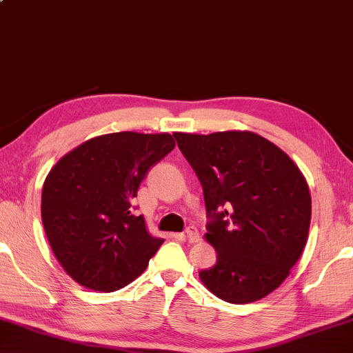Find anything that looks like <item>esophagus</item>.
I'll return each mask as SVG.
<instances>
[{
  "mask_svg": "<svg viewBox=\"0 0 353 353\" xmlns=\"http://www.w3.org/2000/svg\"><path fill=\"white\" fill-rule=\"evenodd\" d=\"M184 236L189 243H197L200 240V233L195 227H188L186 232H184Z\"/></svg>",
  "mask_w": 353,
  "mask_h": 353,
  "instance_id": "obj_1",
  "label": "esophagus"
}]
</instances>
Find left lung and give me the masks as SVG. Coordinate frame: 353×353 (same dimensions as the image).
<instances>
[{
  "mask_svg": "<svg viewBox=\"0 0 353 353\" xmlns=\"http://www.w3.org/2000/svg\"><path fill=\"white\" fill-rule=\"evenodd\" d=\"M203 188L216 265L199 273L221 300H262L290 274L306 246L311 194L298 165L251 131L175 132Z\"/></svg>",
  "mask_w": 353,
  "mask_h": 353,
  "instance_id": "obj_1",
  "label": "left lung"
}]
</instances>
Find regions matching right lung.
Segmentation results:
<instances>
[{
	"label": "right lung",
	"instance_id": "1",
	"mask_svg": "<svg viewBox=\"0 0 353 353\" xmlns=\"http://www.w3.org/2000/svg\"><path fill=\"white\" fill-rule=\"evenodd\" d=\"M173 148L165 132H113L86 140L52 167L42 186V224L75 283L115 292L148 267L164 240L132 213V199L150 167Z\"/></svg>",
	"mask_w": 353,
	"mask_h": 353
}]
</instances>
